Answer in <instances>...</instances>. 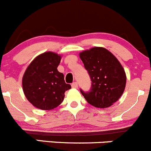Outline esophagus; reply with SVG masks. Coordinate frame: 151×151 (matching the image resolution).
I'll return each mask as SVG.
<instances>
[{
	"instance_id": "1",
	"label": "esophagus",
	"mask_w": 151,
	"mask_h": 151,
	"mask_svg": "<svg viewBox=\"0 0 151 151\" xmlns=\"http://www.w3.org/2000/svg\"><path fill=\"white\" fill-rule=\"evenodd\" d=\"M71 86H72L73 88L77 89V88H78V83H77V82H73V83H72V85H71Z\"/></svg>"
}]
</instances>
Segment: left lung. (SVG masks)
<instances>
[{"label":"left lung","instance_id":"left-lung-1","mask_svg":"<svg viewBox=\"0 0 151 151\" xmlns=\"http://www.w3.org/2000/svg\"><path fill=\"white\" fill-rule=\"evenodd\" d=\"M80 58L92 81L89 92L80 89L86 101L98 108H106L118 101L126 87V76L117 58L101 47L81 52Z\"/></svg>","mask_w":151,"mask_h":151}]
</instances>
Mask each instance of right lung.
Instances as JSON below:
<instances>
[{
  "instance_id": "obj_1",
  "label": "right lung",
  "mask_w": 151,
  "mask_h": 151,
  "mask_svg": "<svg viewBox=\"0 0 151 151\" xmlns=\"http://www.w3.org/2000/svg\"><path fill=\"white\" fill-rule=\"evenodd\" d=\"M61 56L53 52L39 55L31 62L22 81L23 89L28 101L42 110L53 109L60 105L65 92L71 88L64 75L58 71Z\"/></svg>"
}]
</instances>
